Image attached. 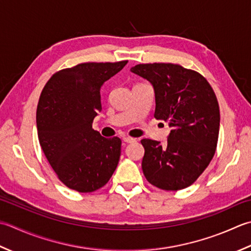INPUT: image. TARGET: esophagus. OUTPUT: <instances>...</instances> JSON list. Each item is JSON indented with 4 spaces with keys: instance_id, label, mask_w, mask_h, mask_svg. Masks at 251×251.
Masks as SVG:
<instances>
[{
    "instance_id": "1",
    "label": "esophagus",
    "mask_w": 251,
    "mask_h": 251,
    "mask_svg": "<svg viewBox=\"0 0 251 251\" xmlns=\"http://www.w3.org/2000/svg\"><path fill=\"white\" fill-rule=\"evenodd\" d=\"M122 140H124V142H126V143H133L136 141L135 139H133V137H130V136H125Z\"/></svg>"
}]
</instances>
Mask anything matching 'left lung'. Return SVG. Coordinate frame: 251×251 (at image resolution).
Wrapping results in <instances>:
<instances>
[{"label":"left lung","instance_id":"left-lung-1","mask_svg":"<svg viewBox=\"0 0 251 251\" xmlns=\"http://www.w3.org/2000/svg\"><path fill=\"white\" fill-rule=\"evenodd\" d=\"M133 74L154 86L155 118L169 122L166 143L144 139L142 169L146 180L165 191L192 185L216 152L220 109L208 81L177 64H140Z\"/></svg>","mask_w":251,"mask_h":251}]
</instances>
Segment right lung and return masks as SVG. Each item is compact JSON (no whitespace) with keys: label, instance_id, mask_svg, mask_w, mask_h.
Segmentation results:
<instances>
[{"label":"right lung","instance_id":"right-lung-1","mask_svg":"<svg viewBox=\"0 0 251 251\" xmlns=\"http://www.w3.org/2000/svg\"><path fill=\"white\" fill-rule=\"evenodd\" d=\"M126 63H83L59 70L41 93L37 108L40 145L56 176L71 190H99L118 166L121 140L105 139L92 124L101 110V85Z\"/></svg>","mask_w":251,"mask_h":251}]
</instances>
